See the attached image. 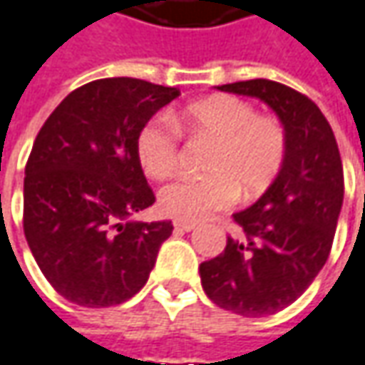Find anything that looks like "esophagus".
<instances>
[{
  "mask_svg": "<svg viewBox=\"0 0 365 365\" xmlns=\"http://www.w3.org/2000/svg\"><path fill=\"white\" fill-rule=\"evenodd\" d=\"M195 222H182V220H174V228L176 230H182V232H191L195 230Z\"/></svg>",
  "mask_w": 365,
  "mask_h": 365,
  "instance_id": "esophagus-1",
  "label": "esophagus"
}]
</instances>
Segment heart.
<instances>
[{
	"mask_svg": "<svg viewBox=\"0 0 365 365\" xmlns=\"http://www.w3.org/2000/svg\"><path fill=\"white\" fill-rule=\"evenodd\" d=\"M174 122L191 135L215 141L207 160L211 174L182 176L160 191V210L174 220L211 217L232 207L240 191L245 197H259L282 173L287 155L285 127L273 117L257 115L250 102L213 96L192 102ZM175 125L158 115L137 133V158L152 178H168L178 166L180 131Z\"/></svg>",
	"mask_w": 365,
	"mask_h": 365,
	"instance_id": "1",
	"label": "heart"
}]
</instances>
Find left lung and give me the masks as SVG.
I'll use <instances>...</instances> for the list:
<instances>
[{
	"label": "left lung",
	"instance_id": "8db88e82",
	"mask_svg": "<svg viewBox=\"0 0 365 365\" xmlns=\"http://www.w3.org/2000/svg\"><path fill=\"white\" fill-rule=\"evenodd\" d=\"M217 90L261 98L287 133L279 176L255 205L232 215L245 238L228 236L224 252L199 267L213 304L240 317H267L298 300L327 263L343 205V164L329 120L298 90L271 80Z\"/></svg>",
	"mask_w": 365,
	"mask_h": 365
}]
</instances>
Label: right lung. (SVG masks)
I'll return each mask as SVG.
<instances>
[{
	"label": "right lung",
	"instance_id": "add662e5",
	"mask_svg": "<svg viewBox=\"0 0 365 365\" xmlns=\"http://www.w3.org/2000/svg\"><path fill=\"white\" fill-rule=\"evenodd\" d=\"M176 88L104 78L51 113L24 176V236L46 282L86 308L117 306L145 285L170 222H133L154 191L137 158L143 123Z\"/></svg>",
	"mask_w": 365,
	"mask_h": 365
}]
</instances>
